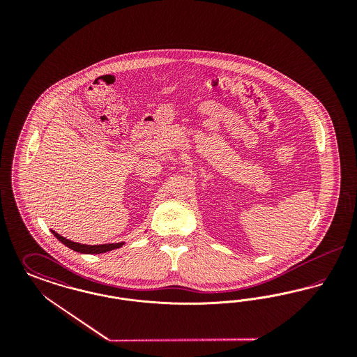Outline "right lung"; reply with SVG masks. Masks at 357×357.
<instances>
[{
	"instance_id": "add662e5",
	"label": "right lung",
	"mask_w": 357,
	"mask_h": 357,
	"mask_svg": "<svg viewBox=\"0 0 357 357\" xmlns=\"http://www.w3.org/2000/svg\"><path fill=\"white\" fill-rule=\"evenodd\" d=\"M53 236L57 238L60 242H63L66 246H68L69 249L77 252V253H85V255H100V253H105L114 249L121 248L124 245V242H119V243H104V245H83V243H77L73 241H69L67 238L61 237L60 234H57L56 231H53Z\"/></svg>"
}]
</instances>
